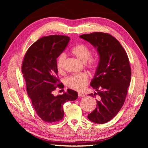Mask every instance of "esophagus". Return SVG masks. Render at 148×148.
Instances as JSON below:
<instances>
[{"label": "esophagus", "instance_id": "34e87169", "mask_svg": "<svg viewBox=\"0 0 148 148\" xmlns=\"http://www.w3.org/2000/svg\"><path fill=\"white\" fill-rule=\"evenodd\" d=\"M85 95H84V94H83V93H81V92H78V96L79 97H84Z\"/></svg>", "mask_w": 148, "mask_h": 148}]
</instances>
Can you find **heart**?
Segmentation results:
<instances>
[{
    "label": "heart",
    "mask_w": 148,
    "mask_h": 148,
    "mask_svg": "<svg viewBox=\"0 0 148 148\" xmlns=\"http://www.w3.org/2000/svg\"><path fill=\"white\" fill-rule=\"evenodd\" d=\"M71 53L83 63H86L89 68L95 70L98 65L97 58H91L92 53L88 47L84 44L73 47L71 49ZM65 54L64 53L58 57L57 60V67L59 72H62L64 70V65L65 60ZM89 77L86 73H81L71 75L65 79V83L69 88L78 91H82L86 88L88 82Z\"/></svg>",
    "instance_id": "b5f03b06"
}]
</instances>
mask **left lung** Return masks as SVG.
Wrapping results in <instances>:
<instances>
[{"mask_svg":"<svg viewBox=\"0 0 148 148\" xmlns=\"http://www.w3.org/2000/svg\"><path fill=\"white\" fill-rule=\"evenodd\" d=\"M95 47L99 61L90 83L98 96L97 107L88 115L91 122L102 124L109 122L118 114L127 96L131 79V68L126 52L112 36L92 33L79 36Z\"/></svg>","mask_w":148,"mask_h":148,"instance_id":"1","label":"left lung"}]
</instances>
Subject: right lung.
Returning <instances> with one entry per match:
<instances>
[{"mask_svg": "<svg viewBox=\"0 0 148 148\" xmlns=\"http://www.w3.org/2000/svg\"><path fill=\"white\" fill-rule=\"evenodd\" d=\"M70 38L52 35L36 41L25 53L21 70L28 95L36 112L44 122L52 123L64 117L63 105L77 99L78 93L68 89L62 95L52 94L58 84L57 58L63 52Z\"/></svg>", "mask_w": 148, "mask_h": 148, "instance_id": "1", "label": "right lung"}]
</instances>
